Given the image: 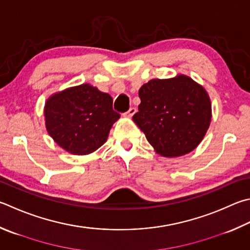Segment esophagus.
I'll return each instance as SVG.
<instances>
[{"label": "esophagus", "mask_w": 250, "mask_h": 250, "mask_svg": "<svg viewBox=\"0 0 250 250\" xmlns=\"http://www.w3.org/2000/svg\"><path fill=\"white\" fill-rule=\"evenodd\" d=\"M135 111H137V109H135L134 107H131L130 109H129L128 111H126V112L125 113V117H129V118H131V117H132V116L134 115Z\"/></svg>", "instance_id": "obj_1"}]
</instances>
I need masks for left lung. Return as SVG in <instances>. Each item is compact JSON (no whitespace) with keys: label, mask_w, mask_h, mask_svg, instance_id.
<instances>
[{"label":"left lung","mask_w":250,"mask_h":250,"mask_svg":"<svg viewBox=\"0 0 250 250\" xmlns=\"http://www.w3.org/2000/svg\"><path fill=\"white\" fill-rule=\"evenodd\" d=\"M133 121L162 156L177 157L196 148L211 122V102L201 85L186 75L151 80L139 89Z\"/></svg>","instance_id":"left-lung-1"}]
</instances>
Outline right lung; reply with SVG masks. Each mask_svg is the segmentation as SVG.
<instances>
[{"label":"right lung","mask_w":250,"mask_h":250,"mask_svg":"<svg viewBox=\"0 0 250 250\" xmlns=\"http://www.w3.org/2000/svg\"><path fill=\"white\" fill-rule=\"evenodd\" d=\"M46 128L65 151L85 155L106 142L120 115L112 109V98L89 84L54 94L44 107Z\"/></svg>","instance_id":"right-lung-1"}]
</instances>
